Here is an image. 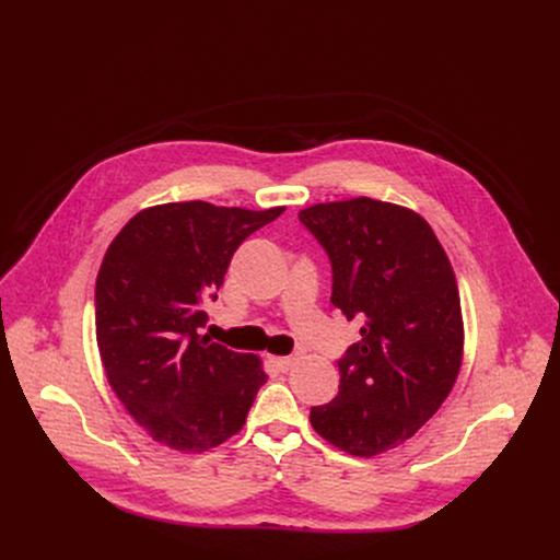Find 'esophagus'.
Listing matches in <instances>:
<instances>
[{
	"instance_id": "1",
	"label": "esophagus",
	"mask_w": 560,
	"mask_h": 560,
	"mask_svg": "<svg viewBox=\"0 0 560 560\" xmlns=\"http://www.w3.org/2000/svg\"><path fill=\"white\" fill-rule=\"evenodd\" d=\"M298 357H300V354H290V357H277L272 363H275V365H277L281 372H288L292 365H295Z\"/></svg>"
}]
</instances>
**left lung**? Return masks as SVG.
Listing matches in <instances>:
<instances>
[{
  "mask_svg": "<svg viewBox=\"0 0 560 560\" xmlns=\"http://www.w3.org/2000/svg\"><path fill=\"white\" fill-rule=\"evenodd\" d=\"M300 222L331 262V304L361 319L338 359V395L311 408L313 429L354 456L401 445L440 408L463 357L452 262L413 211L370 197L317 203Z\"/></svg>",
  "mask_w": 560,
  "mask_h": 560,
  "instance_id": "obj_1",
  "label": "left lung"
}]
</instances>
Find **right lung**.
Wrapping results in <instances>:
<instances>
[{"instance_id":"obj_1","label":"right lung","mask_w":560,"mask_h":560,"mask_svg":"<svg viewBox=\"0 0 560 560\" xmlns=\"http://www.w3.org/2000/svg\"><path fill=\"white\" fill-rule=\"evenodd\" d=\"M281 213L154 206L127 222L102 260L95 329L108 384L133 420L176 452H206L238 433L268 378L254 354L199 329L235 249Z\"/></svg>"}]
</instances>
